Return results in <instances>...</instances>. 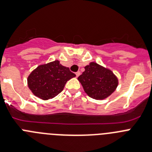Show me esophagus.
<instances>
[{
	"mask_svg": "<svg viewBox=\"0 0 152 152\" xmlns=\"http://www.w3.org/2000/svg\"><path fill=\"white\" fill-rule=\"evenodd\" d=\"M79 75H80V72H79V71H78V72H76V77H78V76H79Z\"/></svg>",
	"mask_w": 152,
	"mask_h": 152,
	"instance_id": "esophagus-1",
	"label": "esophagus"
}]
</instances>
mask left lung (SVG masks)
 <instances>
[{"instance_id":"left-lung-1","label":"left lung","mask_w":152,"mask_h":152,"mask_svg":"<svg viewBox=\"0 0 152 152\" xmlns=\"http://www.w3.org/2000/svg\"><path fill=\"white\" fill-rule=\"evenodd\" d=\"M84 91L91 98L103 100L110 96L118 86V79L110 69L91 62L78 77Z\"/></svg>"}]
</instances>
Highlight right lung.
<instances>
[{
	"label": "right lung",
	"instance_id": "obj_1",
	"mask_svg": "<svg viewBox=\"0 0 152 152\" xmlns=\"http://www.w3.org/2000/svg\"><path fill=\"white\" fill-rule=\"evenodd\" d=\"M76 75L69 69L62 66L59 61L40 65L28 76L29 89L42 100L54 98L64 89L68 80Z\"/></svg>",
	"mask_w": 152,
	"mask_h": 152
}]
</instances>
